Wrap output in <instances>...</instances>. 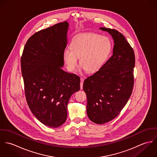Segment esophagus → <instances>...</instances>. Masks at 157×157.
<instances>
[{"mask_svg":"<svg viewBox=\"0 0 157 157\" xmlns=\"http://www.w3.org/2000/svg\"><path fill=\"white\" fill-rule=\"evenodd\" d=\"M83 82H84V78H80V89H83Z\"/></svg>","mask_w":157,"mask_h":157,"instance_id":"34e87169","label":"esophagus"}]
</instances>
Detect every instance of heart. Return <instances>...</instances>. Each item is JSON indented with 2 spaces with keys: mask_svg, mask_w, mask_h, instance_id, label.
I'll list each match as a JSON object with an SVG mask.
<instances>
[{
  "mask_svg": "<svg viewBox=\"0 0 157 157\" xmlns=\"http://www.w3.org/2000/svg\"><path fill=\"white\" fill-rule=\"evenodd\" d=\"M69 48L63 52V60L69 71H74L80 64L88 72L98 71L109 58L112 44L111 39L96 33H84L74 36Z\"/></svg>",
  "mask_w": 157,
  "mask_h": 157,
  "instance_id": "b5f03b06",
  "label": "heart"
}]
</instances>
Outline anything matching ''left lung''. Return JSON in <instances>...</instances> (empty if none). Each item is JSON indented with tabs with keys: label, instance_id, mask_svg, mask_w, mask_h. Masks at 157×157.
Segmentation results:
<instances>
[{
	"label": "left lung",
	"instance_id": "obj_1",
	"mask_svg": "<svg viewBox=\"0 0 157 157\" xmlns=\"http://www.w3.org/2000/svg\"><path fill=\"white\" fill-rule=\"evenodd\" d=\"M114 40L113 54L98 71L88 77L83 88L87 96V114L96 124L111 121L129 100L134 84L135 54L124 36L117 30L100 28Z\"/></svg>",
	"mask_w": 157,
	"mask_h": 157
}]
</instances>
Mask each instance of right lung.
<instances>
[{
	"instance_id": "add662e5",
	"label": "right lung",
	"mask_w": 157,
	"mask_h": 157,
	"mask_svg": "<svg viewBox=\"0 0 157 157\" xmlns=\"http://www.w3.org/2000/svg\"><path fill=\"white\" fill-rule=\"evenodd\" d=\"M67 29L65 21L36 33L26 42L21 59L28 105L42 123L51 128L66 121L69 100L80 88V77L61 68Z\"/></svg>"
}]
</instances>
